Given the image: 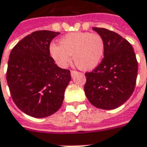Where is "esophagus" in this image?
I'll use <instances>...</instances> for the list:
<instances>
[{
  "label": "esophagus",
  "mask_w": 147,
  "mask_h": 147,
  "mask_svg": "<svg viewBox=\"0 0 147 147\" xmlns=\"http://www.w3.org/2000/svg\"><path fill=\"white\" fill-rule=\"evenodd\" d=\"M70 74H71V76H72V78H73V77H74V75H75V74H77V72H76V71L71 70Z\"/></svg>",
  "instance_id": "obj_1"
}]
</instances>
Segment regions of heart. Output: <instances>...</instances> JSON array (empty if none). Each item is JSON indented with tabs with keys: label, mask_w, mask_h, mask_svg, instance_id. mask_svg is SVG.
<instances>
[{
	"label": "heart",
	"mask_w": 147,
	"mask_h": 147,
	"mask_svg": "<svg viewBox=\"0 0 147 147\" xmlns=\"http://www.w3.org/2000/svg\"><path fill=\"white\" fill-rule=\"evenodd\" d=\"M51 45L50 55L54 62L65 69L69 65L71 55L81 70H92L100 63L104 56L105 45L103 38L96 33L76 32L66 34Z\"/></svg>",
	"instance_id": "1"
}]
</instances>
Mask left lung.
<instances>
[{
	"label": "left lung",
	"mask_w": 147,
	"mask_h": 147,
	"mask_svg": "<svg viewBox=\"0 0 147 147\" xmlns=\"http://www.w3.org/2000/svg\"><path fill=\"white\" fill-rule=\"evenodd\" d=\"M105 45L104 59L92 72L85 74L86 96L95 107L114 110L132 96L138 75V61L133 47L115 32L93 28Z\"/></svg>",
	"instance_id": "1"
}]
</instances>
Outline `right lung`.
I'll return each instance as SVG.
<instances>
[{
    "label": "right lung",
    "instance_id": "obj_1",
    "mask_svg": "<svg viewBox=\"0 0 147 147\" xmlns=\"http://www.w3.org/2000/svg\"><path fill=\"white\" fill-rule=\"evenodd\" d=\"M59 32L42 30L24 37L12 49L6 79L17 107L28 115L45 118L61 107L70 71L50 55V43Z\"/></svg>",
    "mask_w": 147,
    "mask_h": 147
}]
</instances>
